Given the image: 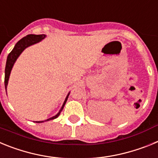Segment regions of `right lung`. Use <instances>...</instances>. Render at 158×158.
Segmentation results:
<instances>
[{
  "instance_id": "add662e5",
  "label": "right lung",
  "mask_w": 158,
  "mask_h": 158,
  "mask_svg": "<svg viewBox=\"0 0 158 158\" xmlns=\"http://www.w3.org/2000/svg\"><path fill=\"white\" fill-rule=\"evenodd\" d=\"M45 37H46V35H43H43H27V36L22 38L21 40L16 43V44L15 45L14 48L12 49V51L9 53V54L8 55V58H7V62H6V65H5V89H7V85H8V79H9V76H10L11 70H12L14 63L16 62L18 57L20 55V54H21V53L23 52V51H24L25 49L27 48V47H30V46L33 45V44H35V43H39V42H40L41 40H43ZM69 95V93L67 95L66 98H65V101H64L62 108L60 109L59 112H58L56 115H54V116L48 118V119H47L46 121L54 119V118H56L57 117H58V115H60V113H61L62 110L63 109V107L64 106H65V103H66L67 99H68ZM43 122H44V121H36L35 123H43Z\"/></svg>"
}]
</instances>
